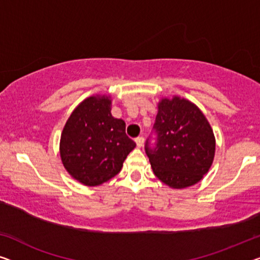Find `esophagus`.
<instances>
[{
    "instance_id": "obj_1",
    "label": "esophagus",
    "mask_w": 260,
    "mask_h": 260,
    "mask_svg": "<svg viewBox=\"0 0 260 260\" xmlns=\"http://www.w3.org/2000/svg\"><path fill=\"white\" fill-rule=\"evenodd\" d=\"M143 142H145V139H143L142 137H139L135 139V143H137V146L139 147V148H141V147L143 146Z\"/></svg>"
}]
</instances>
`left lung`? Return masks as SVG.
<instances>
[{"instance_id": "obj_1", "label": "left lung", "mask_w": 260, "mask_h": 260, "mask_svg": "<svg viewBox=\"0 0 260 260\" xmlns=\"http://www.w3.org/2000/svg\"><path fill=\"white\" fill-rule=\"evenodd\" d=\"M154 129L156 147L146 153L153 173L173 189L191 187L203 179L215 157L216 140L210 123L195 104L174 95L157 104Z\"/></svg>"}]
</instances>
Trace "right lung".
<instances>
[{
	"label": "right lung",
	"instance_id": "right-lung-1",
	"mask_svg": "<svg viewBox=\"0 0 260 260\" xmlns=\"http://www.w3.org/2000/svg\"><path fill=\"white\" fill-rule=\"evenodd\" d=\"M111 107V95L88 96L73 110L60 135L64 168L88 187H96L117 175L135 148V142L126 135L125 121L114 118Z\"/></svg>",
	"mask_w": 260,
	"mask_h": 260
}]
</instances>
